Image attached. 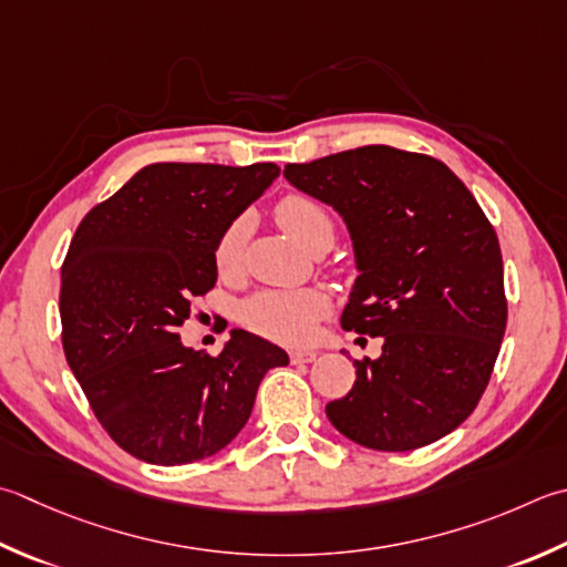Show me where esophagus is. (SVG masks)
Returning a JSON list of instances; mask_svg holds the SVG:
<instances>
[{"label": "esophagus", "instance_id": "obj_1", "mask_svg": "<svg viewBox=\"0 0 567 567\" xmlns=\"http://www.w3.org/2000/svg\"><path fill=\"white\" fill-rule=\"evenodd\" d=\"M317 359V351H309V349H295L290 351V361L292 363H312Z\"/></svg>", "mask_w": 567, "mask_h": 567}]
</instances>
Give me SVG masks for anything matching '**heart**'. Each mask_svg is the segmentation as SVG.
<instances>
[{"label": "heart", "mask_w": 567, "mask_h": 567, "mask_svg": "<svg viewBox=\"0 0 567 567\" xmlns=\"http://www.w3.org/2000/svg\"><path fill=\"white\" fill-rule=\"evenodd\" d=\"M275 218L307 250L331 246L334 240V218L329 208L315 196L290 192L275 204ZM246 248V218L238 216L220 228L214 243V262L220 275L240 268ZM329 312V297L307 287V290H262L240 305L243 327L270 341L307 343L315 337L319 319Z\"/></svg>", "instance_id": "heart-1"}]
</instances>
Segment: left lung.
<instances>
[{"instance_id": "left-lung-1", "label": "left lung", "mask_w": 567, "mask_h": 567, "mask_svg": "<svg viewBox=\"0 0 567 567\" xmlns=\"http://www.w3.org/2000/svg\"><path fill=\"white\" fill-rule=\"evenodd\" d=\"M305 194L334 206L357 250L341 327L381 337L375 361L327 417L341 435L408 452L450 435L489 385L506 331L504 262L496 230L447 164L388 144L287 164Z\"/></svg>"}]
</instances>
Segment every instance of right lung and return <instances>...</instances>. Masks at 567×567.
<instances>
[{
  "label": "right lung",
  "instance_id": "add662e5",
  "mask_svg": "<svg viewBox=\"0 0 567 567\" xmlns=\"http://www.w3.org/2000/svg\"><path fill=\"white\" fill-rule=\"evenodd\" d=\"M280 166L159 162L83 216L61 268V341L97 423L150 464L224 450L248 423L262 375L287 353L243 329L210 357L182 347L196 297L214 290L220 228Z\"/></svg>",
  "mask_w": 567,
  "mask_h": 567
}]
</instances>
